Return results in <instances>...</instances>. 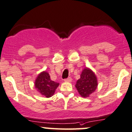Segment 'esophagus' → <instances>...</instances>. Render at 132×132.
Returning <instances> with one entry per match:
<instances>
[{
	"label": "esophagus",
	"instance_id": "obj_1",
	"mask_svg": "<svg viewBox=\"0 0 132 132\" xmlns=\"http://www.w3.org/2000/svg\"><path fill=\"white\" fill-rule=\"evenodd\" d=\"M71 80H72V79H71V77H68V78H66V79H64L65 82H71Z\"/></svg>",
	"mask_w": 132,
	"mask_h": 132
}]
</instances>
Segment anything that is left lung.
Listing matches in <instances>:
<instances>
[{
    "label": "left lung",
    "instance_id": "obj_1",
    "mask_svg": "<svg viewBox=\"0 0 132 132\" xmlns=\"http://www.w3.org/2000/svg\"><path fill=\"white\" fill-rule=\"evenodd\" d=\"M98 81L95 74L89 68L84 69L80 78L77 81L75 87L81 96L87 98L96 89Z\"/></svg>",
    "mask_w": 132,
    "mask_h": 132
}]
</instances>
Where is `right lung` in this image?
<instances>
[{
	"mask_svg": "<svg viewBox=\"0 0 132 132\" xmlns=\"http://www.w3.org/2000/svg\"><path fill=\"white\" fill-rule=\"evenodd\" d=\"M59 84L50 79L48 73L43 71L38 75L35 80V87L38 91L46 98L54 95Z\"/></svg>",
	"mask_w": 132,
	"mask_h": 132,
	"instance_id": "1",
	"label": "right lung"
}]
</instances>
